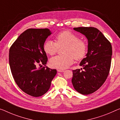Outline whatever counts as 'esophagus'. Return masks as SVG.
I'll use <instances>...</instances> for the list:
<instances>
[{"label":"esophagus","instance_id":"obj_1","mask_svg":"<svg viewBox=\"0 0 120 120\" xmlns=\"http://www.w3.org/2000/svg\"><path fill=\"white\" fill-rule=\"evenodd\" d=\"M57 71L60 72H64V70H59V69H58Z\"/></svg>","mask_w":120,"mask_h":120}]
</instances>
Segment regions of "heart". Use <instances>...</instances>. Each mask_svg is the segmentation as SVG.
<instances>
[{"instance_id": "obj_1", "label": "heart", "mask_w": 120, "mask_h": 120, "mask_svg": "<svg viewBox=\"0 0 120 120\" xmlns=\"http://www.w3.org/2000/svg\"><path fill=\"white\" fill-rule=\"evenodd\" d=\"M64 55L51 58L49 63L51 67L59 70H64L72 65L76 60L84 58L87 51V45L84 40L70 30H64L57 35L56 42L48 40L43 45V50L46 54L51 56L56 54L59 48L64 47Z\"/></svg>"}]
</instances>
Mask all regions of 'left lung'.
Wrapping results in <instances>:
<instances>
[{
    "label": "left lung",
    "mask_w": 120,
    "mask_h": 120,
    "mask_svg": "<svg viewBox=\"0 0 120 120\" xmlns=\"http://www.w3.org/2000/svg\"><path fill=\"white\" fill-rule=\"evenodd\" d=\"M75 30L82 33L88 40V51L80 63L83 69L73 70L72 83L79 93L88 95L99 89L109 74L112 55L110 42L94 27H77Z\"/></svg>",
    "instance_id": "left-lung-1"
}]
</instances>
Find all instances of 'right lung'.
Segmentation results:
<instances>
[{"mask_svg":"<svg viewBox=\"0 0 120 120\" xmlns=\"http://www.w3.org/2000/svg\"><path fill=\"white\" fill-rule=\"evenodd\" d=\"M51 34L49 29H27L18 37L9 51V63L16 84L25 93L34 97L48 91L56 69L45 66L48 58L43 50L47 38Z\"/></svg>","mask_w":120,"mask_h":120,"instance_id":"obj_1","label":"right lung"}]
</instances>
